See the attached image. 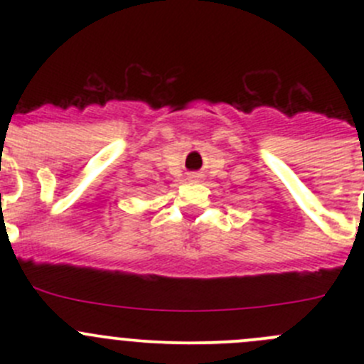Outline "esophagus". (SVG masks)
Segmentation results:
<instances>
[{"label":"esophagus","instance_id":"1","mask_svg":"<svg viewBox=\"0 0 364 364\" xmlns=\"http://www.w3.org/2000/svg\"><path fill=\"white\" fill-rule=\"evenodd\" d=\"M200 178H203V174H199V172H190L188 174V181H200Z\"/></svg>","mask_w":364,"mask_h":364}]
</instances>
